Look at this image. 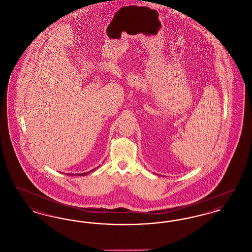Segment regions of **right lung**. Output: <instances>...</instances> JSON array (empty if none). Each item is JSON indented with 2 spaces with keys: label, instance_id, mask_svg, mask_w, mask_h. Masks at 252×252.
<instances>
[{
  "label": "right lung",
  "instance_id": "1",
  "mask_svg": "<svg viewBox=\"0 0 252 252\" xmlns=\"http://www.w3.org/2000/svg\"><path fill=\"white\" fill-rule=\"evenodd\" d=\"M96 168L94 169H93V170H91L90 172H92V171H94ZM90 172H86V173H82V174H76V176H86V175H88ZM67 175H69V176H73V174H67Z\"/></svg>",
  "mask_w": 252,
  "mask_h": 252
}]
</instances>
